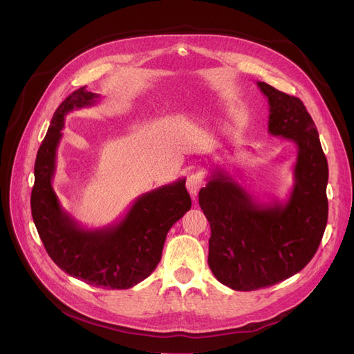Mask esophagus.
Returning a JSON list of instances; mask_svg holds the SVG:
<instances>
[{
	"mask_svg": "<svg viewBox=\"0 0 354 354\" xmlns=\"http://www.w3.org/2000/svg\"><path fill=\"white\" fill-rule=\"evenodd\" d=\"M202 187H203V176L199 172L198 174L195 172V174L188 176V179H187V188H188L189 194L192 195V198H195L198 195V192H199V189Z\"/></svg>",
	"mask_w": 354,
	"mask_h": 354,
	"instance_id": "esophagus-1",
	"label": "esophagus"
}]
</instances>
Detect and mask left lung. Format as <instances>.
<instances>
[{"label": "left lung", "mask_w": 354, "mask_h": 354, "mask_svg": "<svg viewBox=\"0 0 354 354\" xmlns=\"http://www.w3.org/2000/svg\"><path fill=\"white\" fill-rule=\"evenodd\" d=\"M268 99V133L297 147L287 201L261 202L222 167L199 191L211 225L208 264L216 280L252 291L287 280L317 251L327 225L328 166L319 132L303 102L257 82Z\"/></svg>", "instance_id": "obj_1"}]
</instances>
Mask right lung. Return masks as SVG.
I'll list each match as a JSON object with an SVG mask.
<instances>
[{
  "label": "right lung",
  "mask_w": 354,
  "mask_h": 354,
  "mask_svg": "<svg viewBox=\"0 0 354 354\" xmlns=\"http://www.w3.org/2000/svg\"><path fill=\"white\" fill-rule=\"evenodd\" d=\"M100 96L84 87L57 107L34 165L31 214L44 248L68 275L84 283L126 290L151 275L160 261L166 234L191 207L182 178L138 196L127 212L103 228H84L54 192L57 149L64 118L73 110L95 106Z\"/></svg>",
  "instance_id": "right-lung-1"
}]
</instances>
